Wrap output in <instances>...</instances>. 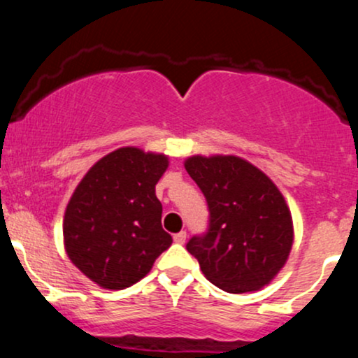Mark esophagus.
Here are the masks:
<instances>
[{
    "mask_svg": "<svg viewBox=\"0 0 358 358\" xmlns=\"http://www.w3.org/2000/svg\"><path fill=\"white\" fill-rule=\"evenodd\" d=\"M173 241L176 242V244H185V241H187V232L182 231V232L175 234V236H173Z\"/></svg>",
    "mask_w": 358,
    "mask_h": 358,
    "instance_id": "1",
    "label": "esophagus"
}]
</instances>
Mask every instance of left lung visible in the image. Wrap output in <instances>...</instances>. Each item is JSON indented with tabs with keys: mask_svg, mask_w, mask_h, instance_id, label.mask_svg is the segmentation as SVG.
I'll return each mask as SVG.
<instances>
[{
	"mask_svg": "<svg viewBox=\"0 0 358 358\" xmlns=\"http://www.w3.org/2000/svg\"><path fill=\"white\" fill-rule=\"evenodd\" d=\"M185 168L208 205L207 232L187 244L205 278L236 294L269 285L293 245V219L276 185L237 156H192Z\"/></svg>",
	"mask_w": 358,
	"mask_h": 358,
	"instance_id": "8db88e82",
	"label": "left lung"
}]
</instances>
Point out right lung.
<instances>
[{
  "label": "right lung",
  "mask_w": 358,
  "mask_h": 358,
  "mask_svg": "<svg viewBox=\"0 0 358 358\" xmlns=\"http://www.w3.org/2000/svg\"><path fill=\"white\" fill-rule=\"evenodd\" d=\"M168 156L139 148L106 155L82 178L64 217L67 256L90 281L124 289L145 278L171 245L155 187Z\"/></svg>",
  "instance_id": "add662e5"
}]
</instances>
